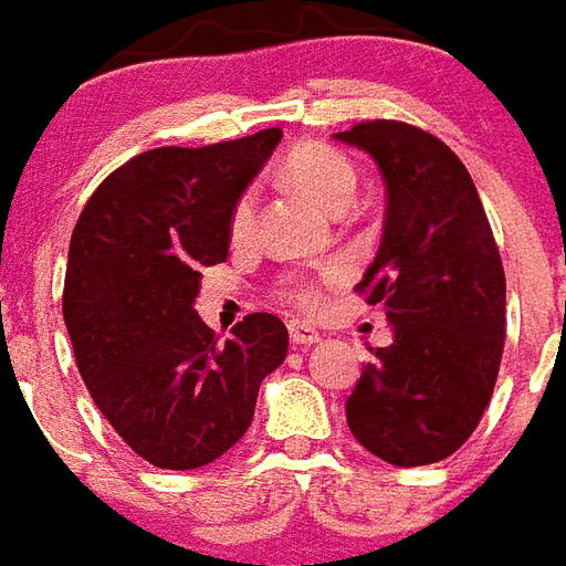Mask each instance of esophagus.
Instances as JSON below:
<instances>
[{
  "label": "esophagus",
  "instance_id": "esophagus-1",
  "mask_svg": "<svg viewBox=\"0 0 566 566\" xmlns=\"http://www.w3.org/2000/svg\"><path fill=\"white\" fill-rule=\"evenodd\" d=\"M318 331H313L310 325H304V322H289V343L292 346H301V348H307V346H316L318 343Z\"/></svg>",
  "mask_w": 566,
  "mask_h": 566
}]
</instances>
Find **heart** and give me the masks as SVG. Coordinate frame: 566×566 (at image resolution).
I'll use <instances>...</instances> for the list:
<instances>
[{"instance_id":"1","label":"heart","mask_w":566,"mask_h":566,"mask_svg":"<svg viewBox=\"0 0 566 566\" xmlns=\"http://www.w3.org/2000/svg\"><path fill=\"white\" fill-rule=\"evenodd\" d=\"M283 178L289 185L310 197L316 206L328 208L334 214L346 211L355 190H358V169L343 151L325 146V143H304L292 148L283 160ZM256 220V193L244 190L229 211V238L232 244H244L253 235ZM348 277L346 262H325L313 271H286L274 283V298L280 304L301 310V313H318L325 307L331 289H337Z\"/></svg>"}]
</instances>
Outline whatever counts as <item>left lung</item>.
<instances>
[{
	"instance_id": "left-lung-1",
	"label": "left lung",
	"mask_w": 566,
	"mask_h": 566,
	"mask_svg": "<svg viewBox=\"0 0 566 566\" xmlns=\"http://www.w3.org/2000/svg\"><path fill=\"white\" fill-rule=\"evenodd\" d=\"M337 139L369 151L388 185L381 248L355 292L394 325L346 399L348 429L390 465L441 462L478 429L499 379V244L469 169L439 137L373 118Z\"/></svg>"
}]
</instances>
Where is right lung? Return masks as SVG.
I'll list each match as a JSON object with an SVG mask.
<instances>
[{
  "instance_id": "obj_1",
  "label": "right lung",
  "mask_w": 566,
  "mask_h": 566,
  "mask_svg": "<svg viewBox=\"0 0 566 566\" xmlns=\"http://www.w3.org/2000/svg\"><path fill=\"white\" fill-rule=\"evenodd\" d=\"M280 127L202 148L143 151L97 185L67 250L65 316L80 376L109 427L157 469L223 457L286 360L289 331L250 313L220 339L193 313L199 265L229 253V211Z\"/></svg>"
}]
</instances>
